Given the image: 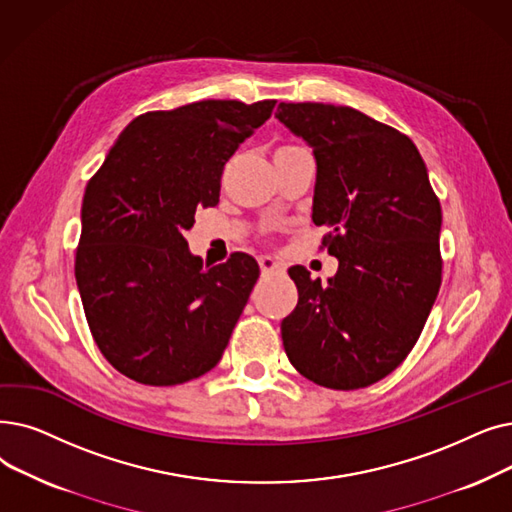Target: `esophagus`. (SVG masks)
<instances>
[{
  "label": "esophagus",
  "instance_id": "obj_1",
  "mask_svg": "<svg viewBox=\"0 0 512 512\" xmlns=\"http://www.w3.org/2000/svg\"><path fill=\"white\" fill-rule=\"evenodd\" d=\"M259 268H261V274H263V276H276V274H284V263H280L278 259H274V257H268V255L259 257Z\"/></svg>",
  "mask_w": 512,
  "mask_h": 512
}]
</instances>
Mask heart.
Wrapping results in <instances>:
<instances>
[{"instance_id":"b5f03b06","label":"heart","mask_w":512,"mask_h":512,"mask_svg":"<svg viewBox=\"0 0 512 512\" xmlns=\"http://www.w3.org/2000/svg\"><path fill=\"white\" fill-rule=\"evenodd\" d=\"M284 148H291V146H284ZM280 150H282V148H280Z\"/></svg>"}]
</instances>
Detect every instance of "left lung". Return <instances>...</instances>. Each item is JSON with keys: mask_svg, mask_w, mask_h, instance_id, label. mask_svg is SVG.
Wrapping results in <instances>:
<instances>
[{"mask_svg": "<svg viewBox=\"0 0 512 512\" xmlns=\"http://www.w3.org/2000/svg\"><path fill=\"white\" fill-rule=\"evenodd\" d=\"M276 119L314 150L311 219L337 274L288 270L299 301L282 324L291 364L328 389L385 379L416 345L441 286V207L414 142L351 106L280 102Z\"/></svg>", "mask_w": 512, "mask_h": 512, "instance_id": "left-lung-1", "label": "left lung"}]
</instances>
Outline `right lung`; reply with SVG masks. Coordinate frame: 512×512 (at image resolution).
Here are the masks:
<instances>
[{
  "label": "right lung",
  "instance_id": "add662e5",
  "mask_svg": "<svg viewBox=\"0 0 512 512\" xmlns=\"http://www.w3.org/2000/svg\"><path fill=\"white\" fill-rule=\"evenodd\" d=\"M276 100H203L133 119L85 188L75 278L104 358L131 381L180 385L209 372L259 278L247 253L203 268L186 230L219 203L238 144Z\"/></svg>",
  "mask_w": 512,
  "mask_h": 512
}]
</instances>
